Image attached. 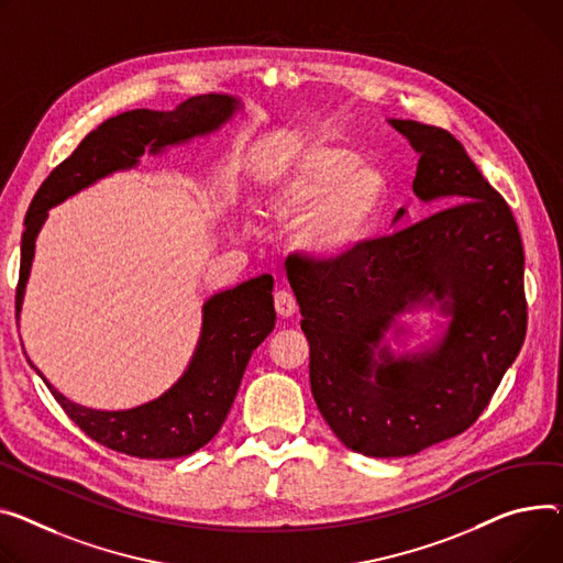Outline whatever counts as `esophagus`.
Listing matches in <instances>:
<instances>
[{
    "label": "esophagus",
    "instance_id": "esophagus-1",
    "mask_svg": "<svg viewBox=\"0 0 563 563\" xmlns=\"http://www.w3.org/2000/svg\"><path fill=\"white\" fill-rule=\"evenodd\" d=\"M274 306H276V312L280 317H291L296 312V298L289 289H278L276 296H274Z\"/></svg>",
    "mask_w": 563,
    "mask_h": 563
}]
</instances>
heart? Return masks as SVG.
<instances>
[{"instance_id":"b5f03b06","label":"heart","mask_w":563,"mask_h":563,"mask_svg":"<svg viewBox=\"0 0 563 563\" xmlns=\"http://www.w3.org/2000/svg\"><path fill=\"white\" fill-rule=\"evenodd\" d=\"M385 199V178L344 146L314 144L298 156L274 187V208L306 212L301 242L319 255L353 249L376 223Z\"/></svg>"}]
</instances>
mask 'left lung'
<instances>
[{
  "instance_id": "left-lung-1",
  "label": "left lung",
  "mask_w": 563,
  "mask_h": 563,
  "mask_svg": "<svg viewBox=\"0 0 563 563\" xmlns=\"http://www.w3.org/2000/svg\"><path fill=\"white\" fill-rule=\"evenodd\" d=\"M389 122L421 154L417 197L445 208L334 257L294 253L285 262L310 344L314 402L336 439L366 457L417 455L468 430L528 330L526 255L511 208L453 133ZM428 292L454 298L444 342L411 361L386 352L373 361L393 317Z\"/></svg>"
}]
</instances>
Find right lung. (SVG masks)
<instances>
[{
    "mask_svg": "<svg viewBox=\"0 0 563 563\" xmlns=\"http://www.w3.org/2000/svg\"><path fill=\"white\" fill-rule=\"evenodd\" d=\"M238 101L227 95H199L176 110H129L90 131L35 192L22 233L20 278L15 310L31 269L35 235L47 210L97 178L133 167L146 152H161L167 144L214 131L227 122ZM274 278L269 274L246 280L235 289L214 294L203 306V330L197 353L185 376L161 398L124 411H99L67 400L45 378V385L65 415L90 439L131 457L174 460L203 448L227 421L240 389L251 353L265 342L276 325Z\"/></svg>",
    "mask_w": 563,
    "mask_h": 563,
    "instance_id": "add662e5",
    "label": "right lung"
}]
</instances>
